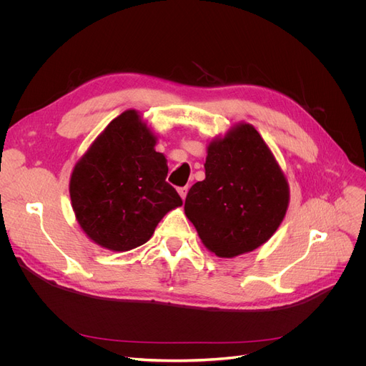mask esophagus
I'll list each match as a JSON object with an SVG mask.
<instances>
[{
	"instance_id": "34e87169",
	"label": "esophagus",
	"mask_w": 366,
	"mask_h": 366,
	"mask_svg": "<svg viewBox=\"0 0 366 366\" xmlns=\"http://www.w3.org/2000/svg\"><path fill=\"white\" fill-rule=\"evenodd\" d=\"M178 193H179L181 199H182V200H185L187 193H188V187H181V188H178Z\"/></svg>"
}]
</instances>
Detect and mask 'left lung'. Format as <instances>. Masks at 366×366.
<instances>
[{"label": "left lung", "instance_id": "obj_1", "mask_svg": "<svg viewBox=\"0 0 366 366\" xmlns=\"http://www.w3.org/2000/svg\"><path fill=\"white\" fill-rule=\"evenodd\" d=\"M204 170L184 210L210 252L234 258L276 233L290 204V185L252 124H237L210 142Z\"/></svg>", "mask_w": 366, "mask_h": 366}]
</instances>
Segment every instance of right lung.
Segmentation results:
<instances>
[{
	"label": "right lung",
	"instance_id": "right-lung-1",
	"mask_svg": "<svg viewBox=\"0 0 366 366\" xmlns=\"http://www.w3.org/2000/svg\"><path fill=\"white\" fill-rule=\"evenodd\" d=\"M134 109L114 119L76 162L69 196L83 232L99 246L124 252L149 240L162 218L182 204L166 182L167 160Z\"/></svg>",
	"mask_w": 366,
	"mask_h": 366
}]
</instances>
